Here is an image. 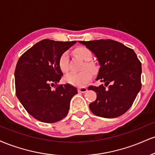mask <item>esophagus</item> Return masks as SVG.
<instances>
[{"instance_id": "obj_1", "label": "esophagus", "mask_w": 155, "mask_h": 155, "mask_svg": "<svg viewBox=\"0 0 155 155\" xmlns=\"http://www.w3.org/2000/svg\"><path fill=\"white\" fill-rule=\"evenodd\" d=\"M87 91V89L86 87H84L78 88V92H82V93H84V92H86Z\"/></svg>"}]
</instances>
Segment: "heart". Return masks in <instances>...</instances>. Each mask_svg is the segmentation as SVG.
I'll use <instances>...</instances> for the list:
<instances>
[{"label": "heart", "instance_id": "1", "mask_svg": "<svg viewBox=\"0 0 155 155\" xmlns=\"http://www.w3.org/2000/svg\"><path fill=\"white\" fill-rule=\"evenodd\" d=\"M74 53L84 60L82 66V71L79 73H71L64 78V81L71 85L76 87H83L92 79L93 74L97 72L98 68L95 63L92 61V53L91 50L85 47H79L74 49ZM58 65L60 70L63 73H67L69 71L68 54L64 51L60 56L58 60Z\"/></svg>", "mask_w": 155, "mask_h": 155}]
</instances>
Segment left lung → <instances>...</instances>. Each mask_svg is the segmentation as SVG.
<instances>
[{"mask_svg": "<svg viewBox=\"0 0 155 155\" xmlns=\"http://www.w3.org/2000/svg\"><path fill=\"white\" fill-rule=\"evenodd\" d=\"M95 54L101 65L97 80L105 83L90 86L97 94L96 100L89 105L96 116L115 118L125 113L141 88V63L135 51L111 39L84 41Z\"/></svg>", "mask_w": 155, "mask_h": 155, "instance_id": "obj_1", "label": "left lung"}]
</instances>
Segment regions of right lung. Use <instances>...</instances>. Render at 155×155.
I'll return each instance as SVG.
<instances>
[{
    "label": "right lung",
    "mask_w": 155,
    "mask_h": 155,
    "mask_svg": "<svg viewBox=\"0 0 155 155\" xmlns=\"http://www.w3.org/2000/svg\"><path fill=\"white\" fill-rule=\"evenodd\" d=\"M76 41L44 39L23 53L15 72L16 95L28 114L42 122L54 123L66 117L77 89L59 82L63 73L58 65L62 53Z\"/></svg>",
    "instance_id": "add662e5"
}]
</instances>
